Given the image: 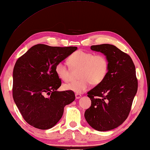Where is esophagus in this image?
Returning <instances> with one entry per match:
<instances>
[{
  "label": "esophagus",
  "instance_id": "esophagus-1",
  "mask_svg": "<svg viewBox=\"0 0 150 150\" xmlns=\"http://www.w3.org/2000/svg\"><path fill=\"white\" fill-rule=\"evenodd\" d=\"M81 97V95H80V94H77V93L75 94V98L76 99H79Z\"/></svg>",
  "mask_w": 150,
  "mask_h": 150
}]
</instances>
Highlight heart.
Segmentation results:
<instances>
[{
    "instance_id": "heart-1",
    "label": "heart",
    "mask_w": 150,
    "mask_h": 150,
    "mask_svg": "<svg viewBox=\"0 0 150 150\" xmlns=\"http://www.w3.org/2000/svg\"><path fill=\"white\" fill-rule=\"evenodd\" d=\"M72 69H78L77 81L65 83V90L74 91L77 94L85 92L90 86L98 85L105 79L109 71V62L105 55L96 54L92 52L78 50L73 54L68 59ZM57 75L63 81L70 80L71 69L63 61L57 63L55 68Z\"/></svg>"
}]
</instances>
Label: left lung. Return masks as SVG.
<instances>
[{
  "label": "left lung",
  "mask_w": 150,
  "mask_h": 150,
  "mask_svg": "<svg viewBox=\"0 0 150 150\" xmlns=\"http://www.w3.org/2000/svg\"><path fill=\"white\" fill-rule=\"evenodd\" d=\"M109 62L105 79L88 93L91 105L85 111L87 122L96 130L114 129L126 120L137 91L135 67L131 57L110 44L93 45Z\"/></svg>",
  "instance_id": "1"
}]
</instances>
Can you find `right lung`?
I'll list each match as a JSON object with an SVG mask.
<instances>
[{
    "label": "right lung",
    "instance_id": "right-lung-1",
    "mask_svg": "<svg viewBox=\"0 0 150 150\" xmlns=\"http://www.w3.org/2000/svg\"><path fill=\"white\" fill-rule=\"evenodd\" d=\"M76 49V47L38 44L16 62L13 73V100L31 126L41 130L52 128L61 120L64 107L75 100L73 91H57L61 81L55 68Z\"/></svg>",
    "mask_w": 150,
    "mask_h": 150
}]
</instances>
